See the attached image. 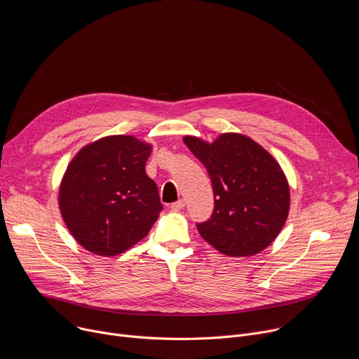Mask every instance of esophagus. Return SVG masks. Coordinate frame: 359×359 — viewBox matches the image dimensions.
<instances>
[{"mask_svg": "<svg viewBox=\"0 0 359 359\" xmlns=\"http://www.w3.org/2000/svg\"><path fill=\"white\" fill-rule=\"evenodd\" d=\"M184 200H177V201H175L173 204H172V206H170V209L172 210H175V212H179V210H182V209H184Z\"/></svg>", "mask_w": 359, "mask_h": 359, "instance_id": "esophagus-1", "label": "esophagus"}]
</instances>
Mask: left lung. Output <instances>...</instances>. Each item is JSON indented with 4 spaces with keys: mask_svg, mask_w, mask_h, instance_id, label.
I'll use <instances>...</instances> for the list:
<instances>
[{
    "mask_svg": "<svg viewBox=\"0 0 359 359\" xmlns=\"http://www.w3.org/2000/svg\"><path fill=\"white\" fill-rule=\"evenodd\" d=\"M208 169L215 194L210 220L197 224L200 236L230 257H248L267 248L290 212V186L278 162L241 133H222L212 143L183 137Z\"/></svg>",
    "mask_w": 359,
    "mask_h": 359,
    "instance_id": "obj_1",
    "label": "left lung"
}]
</instances>
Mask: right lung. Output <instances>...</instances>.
I'll list each match as a JSON object with an SVG mask.
<instances>
[{
    "mask_svg": "<svg viewBox=\"0 0 359 359\" xmlns=\"http://www.w3.org/2000/svg\"><path fill=\"white\" fill-rule=\"evenodd\" d=\"M151 144L112 135L85 144L58 193L62 220L89 252L118 255L147 236L162 212L156 183L144 172Z\"/></svg>",
    "mask_w": 359,
    "mask_h": 359,
    "instance_id": "add662e5",
    "label": "right lung"
}]
</instances>
